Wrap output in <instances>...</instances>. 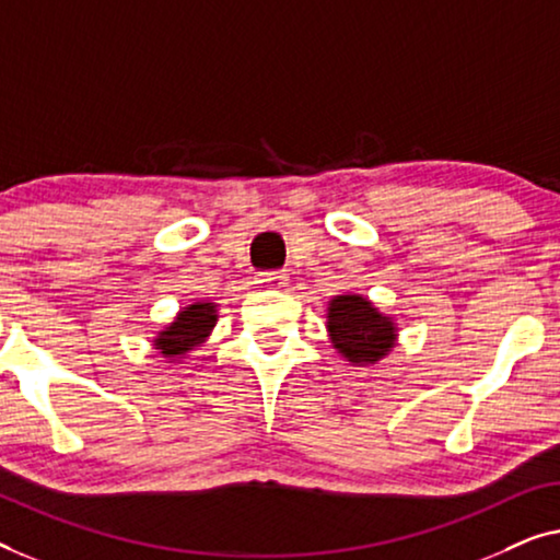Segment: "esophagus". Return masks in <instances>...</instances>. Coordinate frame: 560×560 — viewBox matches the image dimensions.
I'll list each match as a JSON object with an SVG mask.
<instances>
[{"mask_svg":"<svg viewBox=\"0 0 560 560\" xmlns=\"http://www.w3.org/2000/svg\"><path fill=\"white\" fill-rule=\"evenodd\" d=\"M287 281H289V277L283 271H266V273H258V279H256V283L261 289H283L287 287Z\"/></svg>","mask_w":560,"mask_h":560,"instance_id":"34e87169","label":"esophagus"}]
</instances>
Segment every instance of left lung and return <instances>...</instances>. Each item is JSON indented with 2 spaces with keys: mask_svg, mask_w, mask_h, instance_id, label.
Here are the masks:
<instances>
[{
  "mask_svg": "<svg viewBox=\"0 0 560 560\" xmlns=\"http://www.w3.org/2000/svg\"><path fill=\"white\" fill-rule=\"evenodd\" d=\"M327 332L332 348L352 365H375L398 342L396 319L362 294H337L327 304Z\"/></svg>",
  "mask_w": 560,
  "mask_h": 560,
  "instance_id": "8db88e82",
  "label": "left lung"
}]
</instances>
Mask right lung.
<instances>
[{
  "label": "right lung",
  "mask_w": 560,
  "mask_h": 560,
  "mask_svg": "<svg viewBox=\"0 0 560 560\" xmlns=\"http://www.w3.org/2000/svg\"><path fill=\"white\" fill-rule=\"evenodd\" d=\"M218 325V304L195 302L177 312V317L154 337V350L167 360H183L187 352L208 342L212 327Z\"/></svg>",
  "instance_id": "add662e5"
}]
</instances>
